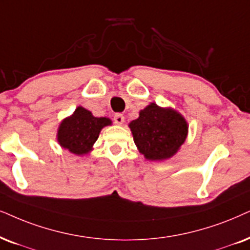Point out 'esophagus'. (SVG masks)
I'll use <instances>...</instances> for the list:
<instances>
[{
    "label": "esophagus",
    "mask_w": 250,
    "mask_h": 250,
    "mask_svg": "<svg viewBox=\"0 0 250 250\" xmlns=\"http://www.w3.org/2000/svg\"><path fill=\"white\" fill-rule=\"evenodd\" d=\"M114 122L119 125H123V123H125V116H123L122 114H120V113H118V114H115V116H114Z\"/></svg>",
    "instance_id": "obj_1"
}]
</instances>
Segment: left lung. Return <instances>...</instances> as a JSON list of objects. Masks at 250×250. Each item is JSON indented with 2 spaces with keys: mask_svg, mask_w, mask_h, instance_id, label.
Here are the masks:
<instances>
[{
  "mask_svg": "<svg viewBox=\"0 0 250 250\" xmlns=\"http://www.w3.org/2000/svg\"><path fill=\"white\" fill-rule=\"evenodd\" d=\"M134 142L145 159L163 162L180 150L188 136V123L172 107L150 103L140 116L129 123Z\"/></svg>",
  "mask_w": 250,
  "mask_h": 250,
  "instance_id": "left-lung-1",
  "label": "left lung"
}]
</instances>
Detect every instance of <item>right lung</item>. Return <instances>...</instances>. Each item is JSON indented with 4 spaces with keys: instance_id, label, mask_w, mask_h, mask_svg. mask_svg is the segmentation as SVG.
<instances>
[{
    "instance_id": "add662e5",
    "label": "right lung",
    "mask_w": 250,
    "mask_h": 250,
    "mask_svg": "<svg viewBox=\"0 0 250 250\" xmlns=\"http://www.w3.org/2000/svg\"><path fill=\"white\" fill-rule=\"evenodd\" d=\"M110 125L112 120L109 118H96L90 110L78 106L70 116L60 123L56 140L69 152L84 156L93 150V144L102 129Z\"/></svg>"
}]
</instances>
